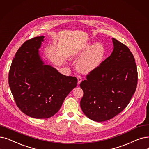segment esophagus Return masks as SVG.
<instances>
[{"label":"esophagus","mask_w":149,"mask_h":149,"mask_svg":"<svg viewBox=\"0 0 149 149\" xmlns=\"http://www.w3.org/2000/svg\"><path fill=\"white\" fill-rule=\"evenodd\" d=\"M77 79H78V84H79L82 81V80H83L82 77H81V75H78V76H77Z\"/></svg>","instance_id":"34e87169"}]
</instances>
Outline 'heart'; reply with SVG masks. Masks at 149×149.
Instances as JSON below:
<instances>
[{
    "label": "heart",
    "mask_w": 149,
    "mask_h": 149,
    "mask_svg": "<svg viewBox=\"0 0 149 149\" xmlns=\"http://www.w3.org/2000/svg\"><path fill=\"white\" fill-rule=\"evenodd\" d=\"M73 57H80L78 62V68L81 72L88 73L97 69L103 61L105 56V49L101 43L85 44L74 51Z\"/></svg>",
    "instance_id": "heart-1"
}]
</instances>
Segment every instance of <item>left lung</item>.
<instances>
[{"mask_svg": "<svg viewBox=\"0 0 149 149\" xmlns=\"http://www.w3.org/2000/svg\"><path fill=\"white\" fill-rule=\"evenodd\" d=\"M111 55L86 76L80 86L84 94L80 106L93 121L102 122L119 114L129 104L136 91L138 72L128 47L112 38Z\"/></svg>", "mask_w": 149, "mask_h": 149, "instance_id": "8db88e82", "label": "left lung"}]
</instances>
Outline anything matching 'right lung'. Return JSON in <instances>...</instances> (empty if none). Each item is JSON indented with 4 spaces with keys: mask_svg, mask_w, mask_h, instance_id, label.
I'll return each instance as SVG.
<instances>
[{
    "mask_svg": "<svg viewBox=\"0 0 149 149\" xmlns=\"http://www.w3.org/2000/svg\"><path fill=\"white\" fill-rule=\"evenodd\" d=\"M44 36L31 38L15 54L8 82L20 110L34 118H48L60 109L69 93L77 85V79L60 74L43 65L38 54Z\"/></svg>",
    "mask_w": 149,
    "mask_h": 149,
    "instance_id": "1",
    "label": "right lung"
}]
</instances>
